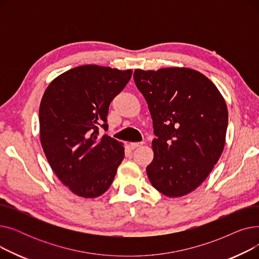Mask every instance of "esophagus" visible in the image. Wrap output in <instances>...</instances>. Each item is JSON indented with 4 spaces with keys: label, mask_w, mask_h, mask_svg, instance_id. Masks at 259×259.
Listing matches in <instances>:
<instances>
[{
    "label": "esophagus",
    "mask_w": 259,
    "mask_h": 259,
    "mask_svg": "<svg viewBox=\"0 0 259 259\" xmlns=\"http://www.w3.org/2000/svg\"><path fill=\"white\" fill-rule=\"evenodd\" d=\"M143 144H144V142H140V143H130V148H131V149H135V148H138V147L142 146Z\"/></svg>",
    "instance_id": "esophagus-1"
}]
</instances>
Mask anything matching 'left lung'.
Wrapping results in <instances>:
<instances>
[{
  "label": "left lung",
  "instance_id": "left-lung-1",
  "mask_svg": "<svg viewBox=\"0 0 259 259\" xmlns=\"http://www.w3.org/2000/svg\"><path fill=\"white\" fill-rule=\"evenodd\" d=\"M133 77L156 137L154 157L147 167L149 181L166 196H184L202 184L222 155L226 102L207 76L189 68L137 69Z\"/></svg>",
  "mask_w": 259,
  "mask_h": 259
}]
</instances>
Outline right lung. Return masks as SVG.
<instances>
[{"instance_id":"1","label":"right lung","mask_w":259,"mask_h":259,"mask_svg":"<svg viewBox=\"0 0 259 259\" xmlns=\"http://www.w3.org/2000/svg\"><path fill=\"white\" fill-rule=\"evenodd\" d=\"M132 70L84 65L54 78L39 105V138L54 173L71 191L92 198L111 186L124 158L121 143L104 134L109 105Z\"/></svg>"}]
</instances>
